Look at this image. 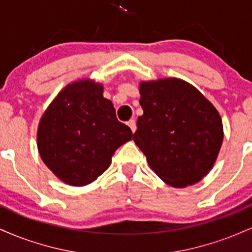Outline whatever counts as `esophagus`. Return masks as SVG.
Returning <instances> with one entry per match:
<instances>
[{"mask_svg": "<svg viewBox=\"0 0 252 252\" xmlns=\"http://www.w3.org/2000/svg\"><path fill=\"white\" fill-rule=\"evenodd\" d=\"M128 126H129V128L131 129L132 132L136 131V122H135V120H130L129 122H128Z\"/></svg>", "mask_w": 252, "mask_h": 252, "instance_id": "34e87169", "label": "esophagus"}]
</instances>
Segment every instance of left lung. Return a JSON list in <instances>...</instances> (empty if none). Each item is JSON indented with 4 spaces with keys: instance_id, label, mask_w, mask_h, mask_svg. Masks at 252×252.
Wrapping results in <instances>:
<instances>
[{
    "instance_id": "left-lung-1",
    "label": "left lung",
    "mask_w": 252,
    "mask_h": 252,
    "mask_svg": "<svg viewBox=\"0 0 252 252\" xmlns=\"http://www.w3.org/2000/svg\"><path fill=\"white\" fill-rule=\"evenodd\" d=\"M138 89L143 115L132 138L149 167L172 187L199 182L212 169L224 138L218 110L179 78L143 80Z\"/></svg>"
}]
</instances>
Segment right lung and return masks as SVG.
Wrapping results in <instances>:
<instances>
[{"label":"right lung","instance_id":"add662e5","mask_svg":"<svg viewBox=\"0 0 252 252\" xmlns=\"http://www.w3.org/2000/svg\"><path fill=\"white\" fill-rule=\"evenodd\" d=\"M103 85L79 79L52 100L37 126V150L43 163L66 185L83 187L102 175L117 148L131 140L128 126L103 97Z\"/></svg>","mask_w":252,"mask_h":252}]
</instances>
